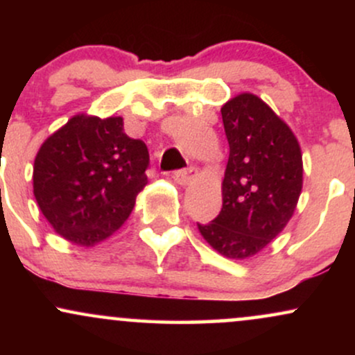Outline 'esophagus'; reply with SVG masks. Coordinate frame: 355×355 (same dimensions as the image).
<instances>
[{
  "mask_svg": "<svg viewBox=\"0 0 355 355\" xmlns=\"http://www.w3.org/2000/svg\"><path fill=\"white\" fill-rule=\"evenodd\" d=\"M195 177H197V168H193V166L185 170H178V172H175L172 175V178L178 183V185H189V183L195 180Z\"/></svg>",
  "mask_w": 355,
  "mask_h": 355,
  "instance_id": "esophagus-1",
  "label": "esophagus"
}]
</instances>
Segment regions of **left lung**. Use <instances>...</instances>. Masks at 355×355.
Instances as JSON below:
<instances>
[{
  "label": "left lung",
  "mask_w": 355,
  "mask_h": 355,
  "mask_svg": "<svg viewBox=\"0 0 355 355\" xmlns=\"http://www.w3.org/2000/svg\"><path fill=\"white\" fill-rule=\"evenodd\" d=\"M220 112L230 146L223 203L218 217L198 230L220 255L243 260L262 252L294 215L302 150L291 126L254 93H240Z\"/></svg>",
  "instance_id": "obj_1"
}]
</instances>
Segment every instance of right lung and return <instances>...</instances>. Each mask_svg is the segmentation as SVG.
Here are the masks:
<instances>
[{
  "instance_id": "1",
  "label": "right lung",
  "mask_w": 355,
  "mask_h": 355,
  "mask_svg": "<svg viewBox=\"0 0 355 355\" xmlns=\"http://www.w3.org/2000/svg\"><path fill=\"white\" fill-rule=\"evenodd\" d=\"M148 160L144 141L125 133L123 118L78 113L40 146L35 198L56 234L93 247L130 217L148 183Z\"/></svg>"
}]
</instances>
